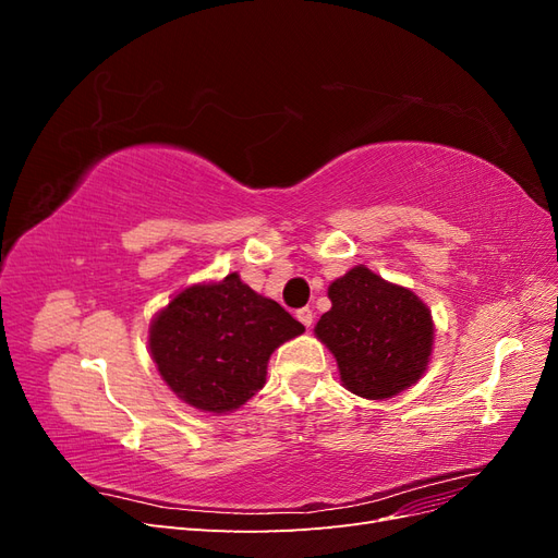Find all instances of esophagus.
<instances>
[{"mask_svg":"<svg viewBox=\"0 0 558 558\" xmlns=\"http://www.w3.org/2000/svg\"><path fill=\"white\" fill-rule=\"evenodd\" d=\"M295 316H298V320H300V324L305 326V328H310V326L314 324V312H312L310 307H302V310H298V312H295Z\"/></svg>","mask_w":558,"mask_h":558,"instance_id":"34e87169","label":"esophagus"}]
</instances>
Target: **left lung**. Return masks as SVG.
<instances>
[{"label":"left lung","instance_id":"left-lung-1","mask_svg":"<svg viewBox=\"0 0 558 558\" xmlns=\"http://www.w3.org/2000/svg\"><path fill=\"white\" fill-rule=\"evenodd\" d=\"M328 298L332 307L314 332L332 351L351 393L384 400L424 375L433 318L412 291L353 267L330 283Z\"/></svg>","mask_w":558,"mask_h":558}]
</instances>
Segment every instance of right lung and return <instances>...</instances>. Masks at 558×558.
Here are the masks:
<instances>
[{
	"instance_id": "obj_1",
	"label": "right lung",
	"mask_w": 558,
	"mask_h": 558,
	"mask_svg": "<svg viewBox=\"0 0 558 558\" xmlns=\"http://www.w3.org/2000/svg\"><path fill=\"white\" fill-rule=\"evenodd\" d=\"M305 326L279 302L228 275L191 286L150 326V356L167 386L197 410L223 414L256 396L272 351Z\"/></svg>"
}]
</instances>
